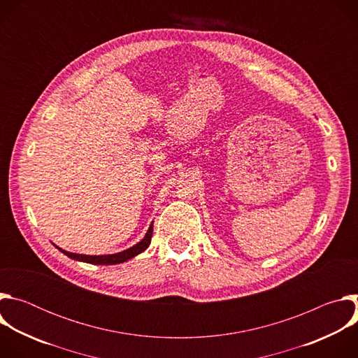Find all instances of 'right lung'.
<instances>
[{
  "label": "right lung",
  "instance_id": "right-lung-1",
  "mask_svg": "<svg viewBox=\"0 0 358 358\" xmlns=\"http://www.w3.org/2000/svg\"><path fill=\"white\" fill-rule=\"evenodd\" d=\"M151 235H152V224L150 225L145 236L134 246L123 250V252H119V253H113V255H101V257H89V255H79V253H71V252H66L61 248H58L61 252H64L66 257L72 258V259H76V261H82V262H87V264H94V265H115V264H122L133 257H136V255L141 253L143 250H145L151 242Z\"/></svg>",
  "mask_w": 358,
  "mask_h": 358
}]
</instances>
